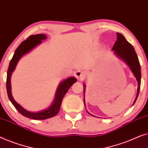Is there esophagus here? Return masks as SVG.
<instances>
[{"label": "esophagus", "instance_id": "esophagus-1", "mask_svg": "<svg viewBox=\"0 0 148 148\" xmlns=\"http://www.w3.org/2000/svg\"><path fill=\"white\" fill-rule=\"evenodd\" d=\"M75 77L77 79L81 81H83L85 79L84 73L80 70L77 71L75 73Z\"/></svg>", "mask_w": 148, "mask_h": 148}]
</instances>
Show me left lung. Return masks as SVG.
Instances as JSON below:
<instances>
[{
    "label": "left lung",
    "mask_w": 148,
    "mask_h": 148,
    "mask_svg": "<svg viewBox=\"0 0 148 148\" xmlns=\"http://www.w3.org/2000/svg\"><path fill=\"white\" fill-rule=\"evenodd\" d=\"M117 40L115 42L112 47V50L114 51V54L123 60L127 65L129 66L131 71L133 72L136 79L138 83V88H137V96L135 98L134 103L136 102L137 97H138L139 90H140L141 85V67L139 61L137 57L136 52L135 51L134 48L121 34L116 33ZM86 91V86L84 84V96ZM84 102L85 104V99L84 98ZM86 106V104H85Z\"/></svg>",
    "instance_id": "1"
}]
</instances>
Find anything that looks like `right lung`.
I'll return each mask as SVG.
<instances>
[{
	"instance_id": "right-lung-1",
	"label": "right lung",
	"mask_w": 148,
	"mask_h": 148,
	"mask_svg": "<svg viewBox=\"0 0 148 148\" xmlns=\"http://www.w3.org/2000/svg\"><path fill=\"white\" fill-rule=\"evenodd\" d=\"M47 37L44 34H36L32 35L28 37L25 40L22 42L21 44L18 46L14 53V55L9 63V69L7 71V91L9 98L15 108L23 115L27 118L34 119V120H44L51 117H53L58 114L59 112L60 105H61L62 99L64 95L67 92L69 89L71 88L74 83L77 82V79L74 77H70L62 82L58 86L57 90L56 92L55 98L52 104L45 110L39 111L37 112H32L26 110L21 105H19L14 100L11 94V77L13 71L15 69L18 61L23 55L27 54L28 52L31 51L34 48H35L38 44H41L42 40H46Z\"/></svg>"
}]
</instances>
